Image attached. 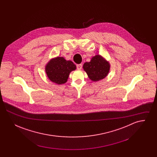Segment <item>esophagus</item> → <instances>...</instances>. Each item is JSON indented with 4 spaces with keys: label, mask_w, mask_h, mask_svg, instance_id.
<instances>
[{
    "label": "esophagus",
    "mask_w": 157,
    "mask_h": 157,
    "mask_svg": "<svg viewBox=\"0 0 157 157\" xmlns=\"http://www.w3.org/2000/svg\"><path fill=\"white\" fill-rule=\"evenodd\" d=\"M76 67H77V69L81 70L82 69V64H78V65H76Z\"/></svg>",
    "instance_id": "34e87169"
}]
</instances>
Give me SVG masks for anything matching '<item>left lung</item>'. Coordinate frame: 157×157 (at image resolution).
<instances>
[{
  "label": "left lung",
  "mask_w": 157,
  "mask_h": 157,
  "mask_svg": "<svg viewBox=\"0 0 157 157\" xmlns=\"http://www.w3.org/2000/svg\"><path fill=\"white\" fill-rule=\"evenodd\" d=\"M83 68L90 79L97 82L103 79L108 75L110 69V64L102 56L97 55L92 58L90 62H85Z\"/></svg>",
  "instance_id": "left-lung-1"
}]
</instances>
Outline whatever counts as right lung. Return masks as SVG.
<instances>
[{
	"mask_svg": "<svg viewBox=\"0 0 157 157\" xmlns=\"http://www.w3.org/2000/svg\"><path fill=\"white\" fill-rule=\"evenodd\" d=\"M76 68V65L72 61L58 56L48 62L45 66V72L51 81L61 85L67 82L70 73Z\"/></svg>",
	"mask_w": 157,
	"mask_h": 157,
	"instance_id": "add662e5",
	"label": "right lung"
}]
</instances>
